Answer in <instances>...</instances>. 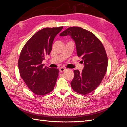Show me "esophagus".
I'll list each match as a JSON object with an SVG mask.
<instances>
[{
	"label": "esophagus",
	"mask_w": 127,
	"mask_h": 127,
	"mask_svg": "<svg viewBox=\"0 0 127 127\" xmlns=\"http://www.w3.org/2000/svg\"><path fill=\"white\" fill-rule=\"evenodd\" d=\"M59 71H60V72H64V71H66V69H65V68H63V67H62V68H59Z\"/></svg>",
	"instance_id": "34e87169"
}]
</instances>
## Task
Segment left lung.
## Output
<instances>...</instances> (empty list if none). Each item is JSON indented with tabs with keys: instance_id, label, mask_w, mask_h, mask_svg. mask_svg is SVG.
Returning a JSON list of instances; mask_svg holds the SVG:
<instances>
[{
	"instance_id": "left-lung-1",
	"label": "left lung",
	"mask_w": 127,
	"mask_h": 127,
	"mask_svg": "<svg viewBox=\"0 0 127 127\" xmlns=\"http://www.w3.org/2000/svg\"><path fill=\"white\" fill-rule=\"evenodd\" d=\"M59 35L71 36L77 56L81 57L85 65L82 72L74 71L72 90L82 95L92 92L100 84L107 71L108 59L103 45L95 35L80 27H69Z\"/></svg>"
}]
</instances>
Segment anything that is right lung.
I'll return each instance as SVG.
<instances>
[{
  "label": "right lung",
  "mask_w": 127,
  "mask_h": 127,
  "mask_svg": "<svg viewBox=\"0 0 127 127\" xmlns=\"http://www.w3.org/2000/svg\"><path fill=\"white\" fill-rule=\"evenodd\" d=\"M63 27L45 28L26 42L18 59L19 72L28 87L37 95H45L53 90L59 70L44 67L42 61L52 50L55 36Z\"/></svg>",
  "instance_id": "1"
}]
</instances>
